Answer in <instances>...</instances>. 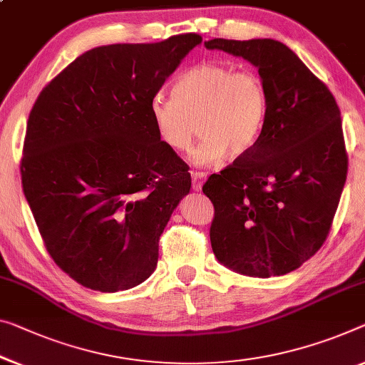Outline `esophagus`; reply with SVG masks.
<instances>
[{
	"label": "esophagus",
	"mask_w": 365,
	"mask_h": 365,
	"mask_svg": "<svg viewBox=\"0 0 365 365\" xmlns=\"http://www.w3.org/2000/svg\"><path fill=\"white\" fill-rule=\"evenodd\" d=\"M190 176H192V189L195 190V192H199V190L202 189V184H204L205 175H204V173H199V171H192V173H190Z\"/></svg>",
	"instance_id": "obj_1"
}]
</instances>
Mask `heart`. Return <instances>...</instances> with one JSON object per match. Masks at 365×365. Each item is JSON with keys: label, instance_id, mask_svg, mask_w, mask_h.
Wrapping results in <instances>:
<instances>
[{"label": "heart", "instance_id": "heart-1", "mask_svg": "<svg viewBox=\"0 0 365 365\" xmlns=\"http://www.w3.org/2000/svg\"><path fill=\"white\" fill-rule=\"evenodd\" d=\"M269 99L264 83L255 71H233L215 61L190 66L173 83L171 99L156 96L148 117L166 148L186 151L202 135L190 158L195 166H215L228 155L245 156L261 137Z\"/></svg>", "mask_w": 365, "mask_h": 365}]
</instances>
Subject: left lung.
<instances>
[{"label":"left lung","instance_id":"8db88e82","mask_svg":"<svg viewBox=\"0 0 365 365\" xmlns=\"http://www.w3.org/2000/svg\"><path fill=\"white\" fill-rule=\"evenodd\" d=\"M204 46L255 65L269 99L255 147L202 187L215 209L212 250L243 276H284L322 248L338 209L347 175L339 108L282 42L212 38Z\"/></svg>","mask_w":365,"mask_h":365}]
</instances>
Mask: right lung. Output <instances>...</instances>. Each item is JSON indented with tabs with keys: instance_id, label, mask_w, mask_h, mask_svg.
Returning a JSON list of instances; mask_svg holds the SVG:
<instances>
[{
	"instance_id": "obj_1",
	"label": "right lung",
	"mask_w": 365,
	"mask_h": 365,
	"mask_svg": "<svg viewBox=\"0 0 365 365\" xmlns=\"http://www.w3.org/2000/svg\"><path fill=\"white\" fill-rule=\"evenodd\" d=\"M197 34L91 48L42 89L27 120L22 189L48 255L78 284L117 292L147 280L190 190L148 104Z\"/></svg>"
}]
</instances>
